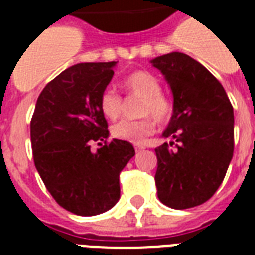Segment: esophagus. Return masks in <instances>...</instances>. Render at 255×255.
Returning a JSON list of instances; mask_svg holds the SVG:
<instances>
[{
    "label": "esophagus",
    "instance_id": "1",
    "mask_svg": "<svg viewBox=\"0 0 255 255\" xmlns=\"http://www.w3.org/2000/svg\"><path fill=\"white\" fill-rule=\"evenodd\" d=\"M144 147L143 146H140V144H136V146H135V150H136V151H140V150H143Z\"/></svg>",
    "mask_w": 255,
    "mask_h": 255
}]
</instances>
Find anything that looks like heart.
Instances as JSON below:
<instances>
[{"mask_svg":"<svg viewBox=\"0 0 255 255\" xmlns=\"http://www.w3.org/2000/svg\"><path fill=\"white\" fill-rule=\"evenodd\" d=\"M123 89L129 94L142 97L139 105V115H151L157 122H165L172 113V104L165 95L161 94V83L153 73L136 71L123 80ZM100 108L104 116L116 120L122 115V97L113 90H105L100 98ZM154 129L151 117H142L138 120H122L112 127V136L119 140L131 143H142L146 136Z\"/></svg>","mask_w":255,"mask_h":255,"instance_id":"obj_1","label":"heart"}]
</instances>
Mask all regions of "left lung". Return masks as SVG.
Segmentation results:
<instances>
[{
  "label": "left lung",
  "mask_w": 255,
  "mask_h": 255,
  "mask_svg": "<svg viewBox=\"0 0 255 255\" xmlns=\"http://www.w3.org/2000/svg\"><path fill=\"white\" fill-rule=\"evenodd\" d=\"M173 95V113L162 138L177 142L155 149V186L172 209L202 205L224 180L234 155V108L224 87L202 64L172 52L153 58ZM173 144V142H169Z\"/></svg>",
  "instance_id": "1"
}]
</instances>
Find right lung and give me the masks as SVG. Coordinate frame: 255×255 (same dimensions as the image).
Returning a JSON list of instances; mask_svg holds the SVG:
<instances>
[{
    "label": "right lung",
    "instance_id": "add662e5",
    "mask_svg": "<svg viewBox=\"0 0 255 255\" xmlns=\"http://www.w3.org/2000/svg\"><path fill=\"white\" fill-rule=\"evenodd\" d=\"M116 61L80 63L54 78L36 101L31 119L35 168L56 202L78 216H95L120 199V172L135 155L133 146L109 136L101 94ZM93 141H104L97 152Z\"/></svg>",
    "mask_w": 255,
    "mask_h": 255
}]
</instances>
